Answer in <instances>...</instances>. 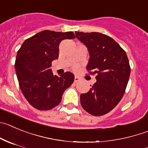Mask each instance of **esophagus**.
Listing matches in <instances>:
<instances>
[{
	"label": "esophagus",
	"instance_id": "34e87169",
	"mask_svg": "<svg viewBox=\"0 0 148 148\" xmlns=\"http://www.w3.org/2000/svg\"><path fill=\"white\" fill-rule=\"evenodd\" d=\"M74 81H75V82H78V81H80L79 77L75 76V80H74Z\"/></svg>",
	"mask_w": 148,
	"mask_h": 148
}]
</instances>
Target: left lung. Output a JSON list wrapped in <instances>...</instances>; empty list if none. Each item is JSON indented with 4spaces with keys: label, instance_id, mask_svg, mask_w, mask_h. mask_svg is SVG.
Masks as SVG:
<instances>
[{
    "label": "left lung",
    "instance_id": "left-lung-1",
    "mask_svg": "<svg viewBox=\"0 0 148 148\" xmlns=\"http://www.w3.org/2000/svg\"><path fill=\"white\" fill-rule=\"evenodd\" d=\"M89 53L86 69L97 74L96 82L80 96L81 106L94 116L112 111L123 97L129 80L131 67L126 53L107 35L97 32H75Z\"/></svg>",
    "mask_w": 148,
    "mask_h": 148
}]
</instances>
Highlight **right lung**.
<instances>
[{"mask_svg": "<svg viewBox=\"0 0 148 148\" xmlns=\"http://www.w3.org/2000/svg\"><path fill=\"white\" fill-rule=\"evenodd\" d=\"M75 38L72 32L45 30L25 40L17 51L14 67L20 88L28 103L38 110H50L59 105L64 92L73 83V73L54 75L51 67L59 58L61 42Z\"/></svg>", "mask_w": 148, "mask_h": 148, "instance_id": "obj_1", "label": "right lung"}]
</instances>
